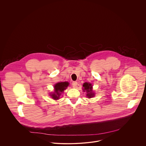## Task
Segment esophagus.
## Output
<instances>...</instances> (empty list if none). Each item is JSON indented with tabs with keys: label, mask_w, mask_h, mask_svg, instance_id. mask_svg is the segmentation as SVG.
Here are the masks:
<instances>
[{
	"label": "esophagus",
	"mask_w": 146,
	"mask_h": 146,
	"mask_svg": "<svg viewBox=\"0 0 146 146\" xmlns=\"http://www.w3.org/2000/svg\"><path fill=\"white\" fill-rule=\"evenodd\" d=\"M77 84H78V83H77L76 82H73V83H72V86H73V88H76Z\"/></svg>",
	"instance_id": "1"
}]
</instances>
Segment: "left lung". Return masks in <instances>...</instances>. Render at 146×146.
Listing matches in <instances>:
<instances>
[{
    "instance_id": "obj_1",
    "label": "left lung",
    "mask_w": 146,
    "mask_h": 146,
    "mask_svg": "<svg viewBox=\"0 0 146 146\" xmlns=\"http://www.w3.org/2000/svg\"><path fill=\"white\" fill-rule=\"evenodd\" d=\"M83 86L84 92H86V97L90 98L95 96V93L92 90V86L91 84L86 82L83 84Z\"/></svg>"
}]
</instances>
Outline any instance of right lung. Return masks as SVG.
I'll return each mask as SVG.
<instances>
[{
  "mask_svg": "<svg viewBox=\"0 0 146 146\" xmlns=\"http://www.w3.org/2000/svg\"><path fill=\"white\" fill-rule=\"evenodd\" d=\"M69 83L67 82H60L54 85V92L50 94V96L54 100H57L59 99L60 96L63 92V91L68 86Z\"/></svg>",
  "mask_w": 146,
  "mask_h": 146,
  "instance_id": "obj_1",
  "label": "right lung"
}]
</instances>
